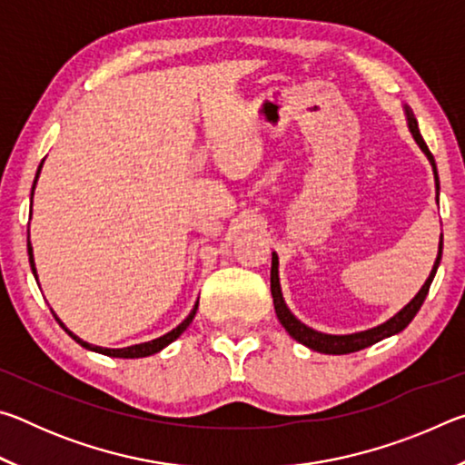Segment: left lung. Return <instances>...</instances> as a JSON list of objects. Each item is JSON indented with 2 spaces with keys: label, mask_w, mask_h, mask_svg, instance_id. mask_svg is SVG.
<instances>
[{
  "label": "left lung",
  "mask_w": 465,
  "mask_h": 465,
  "mask_svg": "<svg viewBox=\"0 0 465 465\" xmlns=\"http://www.w3.org/2000/svg\"><path fill=\"white\" fill-rule=\"evenodd\" d=\"M408 114V127H411L412 135L416 139V143L420 145V149L424 152V155L429 157L432 172H435V183H437V194H439V176H437V166H435V157L429 152L427 143H424V139L419 131V124H416V119L412 116V113H406ZM440 252H443V235H440V242H439V256L435 261V266H432V271L429 274L427 282H424L422 289L416 293V297L412 299L411 303L406 305L404 310H400L396 316L391 320L385 322V324L371 328V330H365V332H357V334H349V336H332V334H322L316 332V330L308 328L305 324H302L293 313L287 310L285 302H282V295H281V285H279V258L277 254H272V266H271V293H272V302H274V312H277V318L282 324V328L287 330V332L295 338L297 342H302L308 346L312 351H318V352H326V355H349V352H357L361 349H367V346H371L375 342L383 341V338H388L391 334H398L402 332V330L411 324L412 318L419 313L420 305L424 302V297H427L429 289H430V282L435 279V272H437V266L440 261Z\"/></svg>",
  "instance_id": "obj_1"
}]
</instances>
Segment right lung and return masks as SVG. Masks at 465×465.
Segmentation results:
<instances>
[{
	"label": "right lung",
	"instance_id": "1",
	"mask_svg": "<svg viewBox=\"0 0 465 465\" xmlns=\"http://www.w3.org/2000/svg\"><path fill=\"white\" fill-rule=\"evenodd\" d=\"M41 168H43V163H41ZM41 168H38V172H36V178H38V174H41ZM35 184H36V180H35ZM35 188V186H33ZM28 258H30V266H33V272H35V277H36V269H35V258H33V248H30V242H28ZM196 308H199V303L194 305V310L188 313V318L183 322V324L180 326H176L174 330H172V332H168V334H163V336H160V338H155V341H152V342H143V344H135V346H127V349H102V346H92V344H88V342H84L82 338H77L75 334H72L69 332V330L63 326V322L54 316V320L59 322V324L65 328V332L74 338L75 342H80L82 346H85V349H90V351H96V352H102V355H108V357H119V359H139V357H147V355H153V352H157V351H162L163 346H168L172 341H176V338L184 332V330L188 328V324H191L193 322V318H194V313H196Z\"/></svg>",
	"mask_w": 465,
	"mask_h": 465
}]
</instances>
